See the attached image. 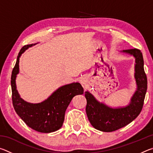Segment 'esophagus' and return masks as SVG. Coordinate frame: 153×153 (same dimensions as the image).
Instances as JSON below:
<instances>
[{"mask_svg": "<svg viewBox=\"0 0 153 153\" xmlns=\"http://www.w3.org/2000/svg\"><path fill=\"white\" fill-rule=\"evenodd\" d=\"M80 83H81V84L83 85V86H85V85H86V79H85V78H84V77H82V78H81V79H80Z\"/></svg>", "mask_w": 153, "mask_h": 153, "instance_id": "34e87169", "label": "esophagus"}]
</instances>
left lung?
Listing matches in <instances>:
<instances>
[{"mask_svg":"<svg viewBox=\"0 0 153 153\" xmlns=\"http://www.w3.org/2000/svg\"><path fill=\"white\" fill-rule=\"evenodd\" d=\"M121 53L128 54L135 58L134 79L136 90L130 102L125 107H111L99 102L88 91L85 92L87 100L86 114L91 125L98 130L110 132L120 129L131 123L140 113L147 90V78L144 69V59L138 49L123 50Z\"/></svg>","mask_w":153,"mask_h":153,"instance_id":"obj_1","label":"left lung"}]
</instances>
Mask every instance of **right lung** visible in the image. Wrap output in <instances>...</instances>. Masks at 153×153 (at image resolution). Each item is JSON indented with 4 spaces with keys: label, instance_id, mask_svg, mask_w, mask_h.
<instances>
[{
    "label": "right lung",
    "instance_id": "1",
    "mask_svg": "<svg viewBox=\"0 0 153 153\" xmlns=\"http://www.w3.org/2000/svg\"><path fill=\"white\" fill-rule=\"evenodd\" d=\"M37 45H25L17 56L11 75L13 105L21 119L34 130L42 133H51L63 126L65 113L75 96L84 94V88L78 82H73L59 87L49 97L39 103H31L20 97L16 86L17 75L19 73V58L30 47Z\"/></svg>",
    "mask_w": 153,
    "mask_h": 153
}]
</instances>
